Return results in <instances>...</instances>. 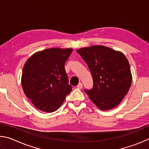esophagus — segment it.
Returning a JSON list of instances; mask_svg holds the SVG:
<instances>
[{
    "label": "esophagus",
    "instance_id": "obj_1",
    "mask_svg": "<svg viewBox=\"0 0 149 149\" xmlns=\"http://www.w3.org/2000/svg\"><path fill=\"white\" fill-rule=\"evenodd\" d=\"M82 86H83V85H82V84L81 82H80L79 84L77 85V88H79V89H82Z\"/></svg>",
    "mask_w": 149,
    "mask_h": 149
}]
</instances>
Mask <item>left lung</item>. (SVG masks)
Returning <instances> with one entry per match:
<instances>
[{
  "label": "left lung",
  "mask_w": 149,
  "mask_h": 149,
  "mask_svg": "<svg viewBox=\"0 0 149 149\" xmlns=\"http://www.w3.org/2000/svg\"><path fill=\"white\" fill-rule=\"evenodd\" d=\"M92 74V90H84L97 107L107 111L115 107L128 92L132 82L130 64L120 52L103 46L78 49Z\"/></svg>",
  "instance_id": "1"
}]
</instances>
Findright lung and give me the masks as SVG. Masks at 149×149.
<instances>
[{
  "mask_svg": "<svg viewBox=\"0 0 149 149\" xmlns=\"http://www.w3.org/2000/svg\"><path fill=\"white\" fill-rule=\"evenodd\" d=\"M72 52V48L46 49L34 54L25 63L22 77L23 92L39 110L56 111L71 92L65 63Z\"/></svg>",
  "mask_w": 149,
  "mask_h": 149,
  "instance_id": "1",
  "label": "right lung"
}]
</instances>
